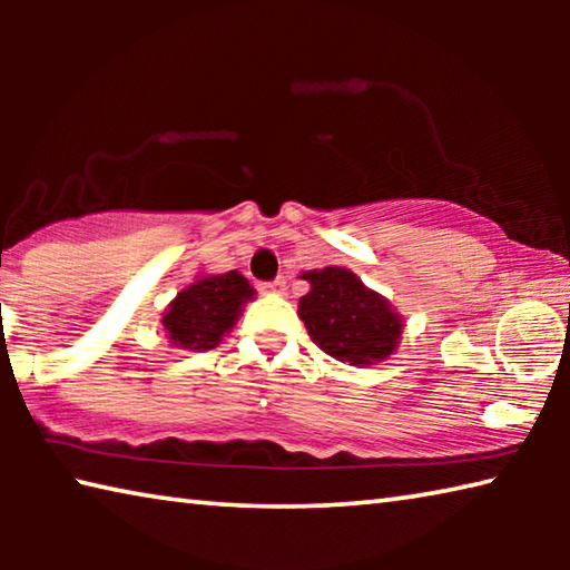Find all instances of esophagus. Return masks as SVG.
<instances>
[{
    "mask_svg": "<svg viewBox=\"0 0 570 570\" xmlns=\"http://www.w3.org/2000/svg\"><path fill=\"white\" fill-rule=\"evenodd\" d=\"M258 292H264V294H284L286 292V278L278 276V278H274V282H262V284H258Z\"/></svg>",
    "mask_w": 570,
    "mask_h": 570,
    "instance_id": "obj_1",
    "label": "esophagus"
}]
</instances>
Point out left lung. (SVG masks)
<instances>
[{"label":"left lung","mask_w":570,"mask_h":570,"mask_svg":"<svg viewBox=\"0 0 570 570\" xmlns=\"http://www.w3.org/2000/svg\"><path fill=\"white\" fill-rule=\"evenodd\" d=\"M302 276L312 292L298 302V316L324 354L354 366L387 360L402 334L400 314L387 298L370 292L346 268L326 266Z\"/></svg>","instance_id":"1"}]
</instances>
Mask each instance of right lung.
<instances>
[{"mask_svg": "<svg viewBox=\"0 0 570 570\" xmlns=\"http://www.w3.org/2000/svg\"><path fill=\"white\" fill-rule=\"evenodd\" d=\"M254 298V288L238 272L204 276L173 298L163 326L178 350H214L240 314V304Z\"/></svg>", "mask_w": 570, "mask_h": 570, "instance_id": "obj_1", "label": "right lung"}]
</instances>
